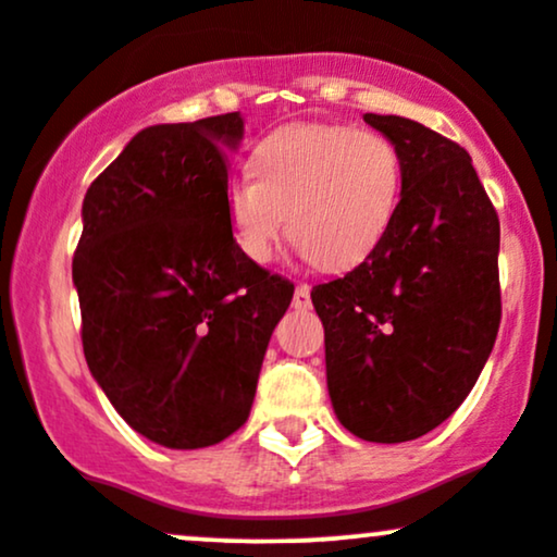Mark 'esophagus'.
I'll return each instance as SVG.
<instances>
[{
    "mask_svg": "<svg viewBox=\"0 0 557 557\" xmlns=\"http://www.w3.org/2000/svg\"><path fill=\"white\" fill-rule=\"evenodd\" d=\"M293 306L296 309H309L311 306V287L306 283L296 285V293H293Z\"/></svg>",
    "mask_w": 557,
    "mask_h": 557,
    "instance_id": "obj_1",
    "label": "esophagus"
}]
</instances>
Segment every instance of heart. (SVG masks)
Instances as JSON below:
<instances>
[{
	"instance_id": "b5f03b06",
	"label": "heart",
	"mask_w": 557,
	"mask_h": 557,
	"mask_svg": "<svg viewBox=\"0 0 557 557\" xmlns=\"http://www.w3.org/2000/svg\"><path fill=\"white\" fill-rule=\"evenodd\" d=\"M251 177L225 188L235 246L264 264L287 233L322 270H348L380 246L400 201L403 162L387 136L350 125H285L253 149Z\"/></svg>"
}]
</instances>
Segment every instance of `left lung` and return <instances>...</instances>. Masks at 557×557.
<instances>
[{"mask_svg":"<svg viewBox=\"0 0 557 557\" xmlns=\"http://www.w3.org/2000/svg\"><path fill=\"white\" fill-rule=\"evenodd\" d=\"M403 162L380 246L311 290L337 419L369 443L432 432L476 385L500 327V220L456 140L395 114H363Z\"/></svg>","mask_w":557,"mask_h":557,"instance_id":"8db88e82","label":"left lung"}]
</instances>
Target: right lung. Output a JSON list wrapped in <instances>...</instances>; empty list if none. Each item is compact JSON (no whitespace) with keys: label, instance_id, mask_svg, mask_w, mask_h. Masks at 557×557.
<instances>
[{"label":"right lung","instance_id":"1","mask_svg":"<svg viewBox=\"0 0 557 557\" xmlns=\"http://www.w3.org/2000/svg\"><path fill=\"white\" fill-rule=\"evenodd\" d=\"M238 112L151 125L83 198L73 257L94 380L151 443L196 450L246 424L293 283L248 261L225 209Z\"/></svg>","mask_w":557,"mask_h":557}]
</instances>
